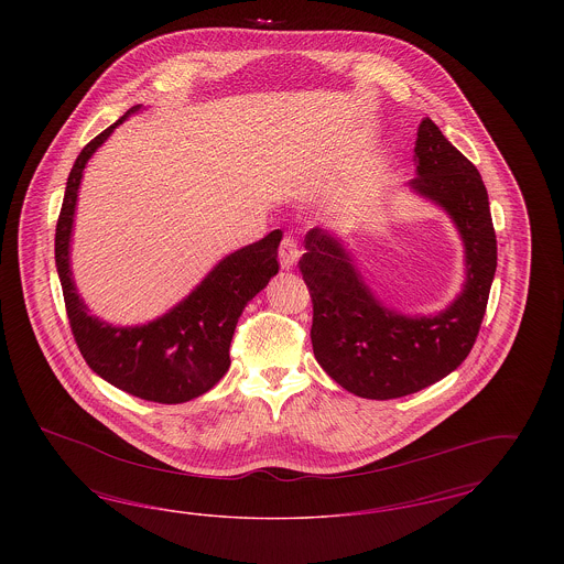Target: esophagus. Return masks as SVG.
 I'll return each mask as SVG.
<instances>
[{
    "label": "esophagus",
    "mask_w": 564,
    "mask_h": 564,
    "mask_svg": "<svg viewBox=\"0 0 564 564\" xmlns=\"http://www.w3.org/2000/svg\"><path fill=\"white\" fill-rule=\"evenodd\" d=\"M297 258H300L297 245H295L292 237H285V239L281 241V247H279V262H281V269H294Z\"/></svg>",
    "instance_id": "obj_1"
}]
</instances>
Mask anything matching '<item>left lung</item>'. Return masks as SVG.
Segmentation results:
<instances>
[{
    "label": "left lung",
    "mask_w": 564,
    "mask_h": 564,
    "mask_svg": "<svg viewBox=\"0 0 564 564\" xmlns=\"http://www.w3.org/2000/svg\"><path fill=\"white\" fill-rule=\"evenodd\" d=\"M416 177L408 189L455 224L465 281L433 315H403L366 283L349 242L313 228L300 260L313 297L315 359L343 389L366 400L416 393L455 372L476 343L497 270V237L478 169L425 118L414 148Z\"/></svg>",
    "instance_id": "1"
}]
</instances>
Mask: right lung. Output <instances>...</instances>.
Masks as SVG:
<instances>
[{
  "label": "right lung",
  "instance_id": "obj_1",
  "mask_svg": "<svg viewBox=\"0 0 564 564\" xmlns=\"http://www.w3.org/2000/svg\"><path fill=\"white\" fill-rule=\"evenodd\" d=\"M141 109H129L97 134L74 162L56 224L54 260L69 325L90 370L134 398L184 403L207 393L228 372V350L247 302L279 272L276 249L283 232L272 230L262 241L221 258L184 300L152 322L113 325L90 315L72 272V237L82 177L109 134Z\"/></svg>",
  "mask_w": 564,
  "mask_h": 564
}]
</instances>
